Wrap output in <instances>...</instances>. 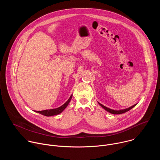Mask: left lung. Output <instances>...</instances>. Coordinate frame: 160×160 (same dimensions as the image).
Instances as JSON below:
<instances>
[{
    "mask_svg": "<svg viewBox=\"0 0 160 160\" xmlns=\"http://www.w3.org/2000/svg\"><path fill=\"white\" fill-rule=\"evenodd\" d=\"M98 103H99V105H100L102 108H103L106 111H107L108 112H110V113H111V114H114V115H119V114H122V113L126 112L127 111L130 110L132 108H133L135 106L137 105V104H134V105H133V106H130V107H129V108H127V109H121V110H113V109H110V108H108L104 106V105L101 104L99 103V102H98Z\"/></svg>",
    "mask_w": 160,
    "mask_h": 160,
    "instance_id": "8db88e82",
    "label": "left lung"
}]
</instances>
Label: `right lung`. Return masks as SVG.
Segmentation results:
<instances>
[{"label": "right lung", "mask_w": 160, "mask_h": 160, "mask_svg": "<svg viewBox=\"0 0 160 160\" xmlns=\"http://www.w3.org/2000/svg\"><path fill=\"white\" fill-rule=\"evenodd\" d=\"M72 98V95H71L69 99H68L64 104H62L61 106H60L58 108L51 109H46V110H43V111H35L36 112H38V113L41 114V115L46 116V117H51V116L59 115V113L62 112V111L68 106V105L70 103Z\"/></svg>", "instance_id": "right-lung-1"}]
</instances>
